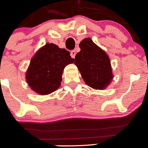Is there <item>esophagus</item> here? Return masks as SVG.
Returning <instances> with one entry per match:
<instances>
[{"mask_svg": "<svg viewBox=\"0 0 148 148\" xmlns=\"http://www.w3.org/2000/svg\"><path fill=\"white\" fill-rule=\"evenodd\" d=\"M75 54H76V53H75V50H72L71 52H70V56H71V57L73 58H75Z\"/></svg>", "mask_w": 148, "mask_h": 148, "instance_id": "obj_1", "label": "esophagus"}]
</instances>
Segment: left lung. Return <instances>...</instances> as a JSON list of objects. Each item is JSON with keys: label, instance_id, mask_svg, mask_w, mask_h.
Here are the masks:
<instances>
[{"label": "left lung", "instance_id": "left-lung-1", "mask_svg": "<svg viewBox=\"0 0 148 148\" xmlns=\"http://www.w3.org/2000/svg\"><path fill=\"white\" fill-rule=\"evenodd\" d=\"M79 47L74 61L84 81L92 88L104 89L113 77L108 56L89 38L82 40Z\"/></svg>", "mask_w": 148, "mask_h": 148}]
</instances>
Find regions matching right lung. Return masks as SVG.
<instances>
[{
    "instance_id": "1",
    "label": "right lung",
    "mask_w": 148,
    "mask_h": 148,
    "mask_svg": "<svg viewBox=\"0 0 148 148\" xmlns=\"http://www.w3.org/2000/svg\"><path fill=\"white\" fill-rule=\"evenodd\" d=\"M74 62L70 52L54 44H47L35 53L27 72V82L35 92L47 95L61 85L63 70Z\"/></svg>"
}]
</instances>
